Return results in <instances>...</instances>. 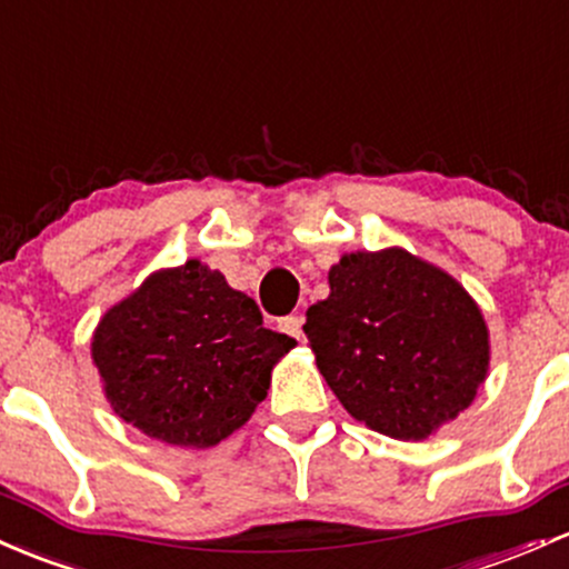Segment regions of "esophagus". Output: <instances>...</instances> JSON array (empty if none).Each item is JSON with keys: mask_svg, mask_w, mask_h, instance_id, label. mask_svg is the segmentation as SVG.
<instances>
[{"mask_svg": "<svg viewBox=\"0 0 569 569\" xmlns=\"http://www.w3.org/2000/svg\"><path fill=\"white\" fill-rule=\"evenodd\" d=\"M280 332L295 337V340H302V316H286L280 318Z\"/></svg>", "mask_w": 569, "mask_h": 569, "instance_id": "obj_1", "label": "esophagus"}]
</instances>
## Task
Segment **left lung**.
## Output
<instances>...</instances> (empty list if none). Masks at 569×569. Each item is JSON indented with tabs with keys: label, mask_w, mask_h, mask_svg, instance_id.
<instances>
[{
	"label": "left lung",
	"mask_w": 569,
	"mask_h": 569,
	"mask_svg": "<svg viewBox=\"0 0 569 569\" xmlns=\"http://www.w3.org/2000/svg\"><path fill=\"white\" fill-rule=\"evenodd\" d=\"M302 329L342 408L397 440H421L457 418L489 370L478 305L402 248L342 256Z\"/></svg>",
	"instance_id": "8db88e82"
}]
</instances>
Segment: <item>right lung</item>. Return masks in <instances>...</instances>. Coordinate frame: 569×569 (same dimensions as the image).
<instances>
[{"mask_svg": "<svg viewBox=\"0 0 569 569\" xmlns=\"http://www.w3.org/2000/svg\"><path fill=\"white\" fill-rule=\"evenodd\" d=\"M291 348L289 335L261 327L251 297L191 259L108 310L91 356L123 421L170 446L210 448L251 418Z\"/></svg>", "mask_w": 569, "mask_h": 569, "instance_id": "1", "label": "right lung"}]
</instances>
